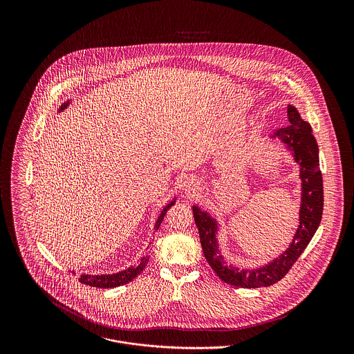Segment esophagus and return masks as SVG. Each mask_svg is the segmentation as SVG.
Masks as SVG:
<instances>
[{
    "mask_svg": "<svg viewBox=\"0 0 354 354\" xmlns=\"http://www.w3.org/2000/svg\"><path fill=\"white\" fill-rule=\"evenodd\" d=\"M183 188H184V191H185V192H188V194H194V192L198 189V183H196V180H195V178H192V177H187V178L184 180V183H183Z\"/></svg>",
    "mask_w": 354,
    "mask_h": 354,
    "instance_id": "esophagus-1",
    "label": "esophagus"
}]
</instances>
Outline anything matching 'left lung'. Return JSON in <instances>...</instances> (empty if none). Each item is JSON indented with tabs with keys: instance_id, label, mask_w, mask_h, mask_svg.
Listing matches in <instances>:
<instances>
[{
	"instance_id": "8db88e82",
	"label": "left lung",
	"mask_w": 354,
	"mask_h": 354,
	"mask_svg": "<svg viewBox=\"0 0 354 354\" xmlns=\"http://www.w3.org/2000/svg\"><path fill=\"white\" fill-rule=\"evenodd\" d=\"M288 118L290 122L288 127L279 128L268 136L270 142L278 140L290 152L299 166L301 180L299 226L283 252L254 268L240 270L237 266L227 264L219 248V221L198 204L192 205L204 257L223 282L237 288L254 289L281 281L304 252L322 221L323 178L319 167V147L309 122L303 120L296 106L288 104Z\"/></svg>"
}]
</instances>
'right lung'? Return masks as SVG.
<instances>
[{
	"label": "right lung",
	"mask_w": 354,
	"mask_h": 354,
	"mask_svg": "<svg viewBox=\"0 0 354 354\" xmlns=\"http://www.w3.org/2000/svg\"><path fill=\"white\" fill-rule=\"evenodd\" d=\"M71 103H72V100H68V101L64 102V103L59 106L58 113H61V111H64L65 109H68V106H69ZM176 202H177V198L174 196L170 202L167 203V204L162 208V211H160V214H159V216H158V219H156V222H155V225H153V230H155V232H158V229H159V226H160V223H162V221H163V216L166 215L167 209ZM150 244H151V243H150ZM150 256H151V248L149 250V252L146 253V254H143V257H142V260H140L139 263H136V264H133V266H131V267H128V268H125V270H121V271L113 272V274H82L80 278H79V281H80L82 283L87 285V286H95V288H102V289L117 288V286L125 285V283L131 282L132 279H135V278L145 270V267L147 266V263H149V260H150ZM71 272L75 274V271H71Z\"/></svg>",
	"instance_id": "1"
}]
</instances>
